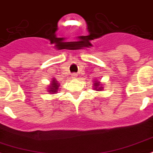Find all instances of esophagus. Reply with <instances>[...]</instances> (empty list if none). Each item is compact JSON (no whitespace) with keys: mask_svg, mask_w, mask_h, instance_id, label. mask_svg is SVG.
Returning a JSON list of instances; mask_svg holds the SVG:
<instances>
[{"mask_svg":"<svg viewBox=\"0 0 153 153\" xmlns=\"http://www.w3.org/2000/svg\"><path fill=\"white\" fill-rule=\"evenodd\" d=\"M72 78H73V79H76V78H77V74H72Z\"/></svg>","mask_w":153,"mask_h":153,"instance_id":"esophagus-1","label":"esophagus"}]
</instances>
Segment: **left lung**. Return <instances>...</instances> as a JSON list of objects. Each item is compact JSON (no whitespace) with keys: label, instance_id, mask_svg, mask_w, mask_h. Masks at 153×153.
I'll return each mask as SVG.
<instances>
[{"label":"left lung","instance_id":"1","mask_svg":"<svg viewBox=\"0 0 153 153\" xmlns=\"http://www.w3.org/2000/svg\"><path fill=\"white\" fill-rule=\"evenodd\" d=\"M93 90L96 91H101L104 90V83H102L97 79H94L93 83Z\"/></svg>","mask_w":153,"mask_h":153}]
</instances>
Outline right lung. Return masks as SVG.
I'll use <instances>...</instances> for the list:
<instances>
[{
	"label": "right lung",
	"instance_id": "1",
	"mask_svg": "<svg viewBox=\"0 0 153 153\" xmlns=\"http://www.w3.org/2000/svg\"><path fill=\"white\" fill-rule=\"evenodd\" d=\"M59 86H60V83H59L58 81L55 78H53L52 81H50V83L47 87V91L49 92V94H57L59 90L60 89Z\"/></svg>",
	"mask_w": 153,
	"mask_h": 153
}]
</instances>
